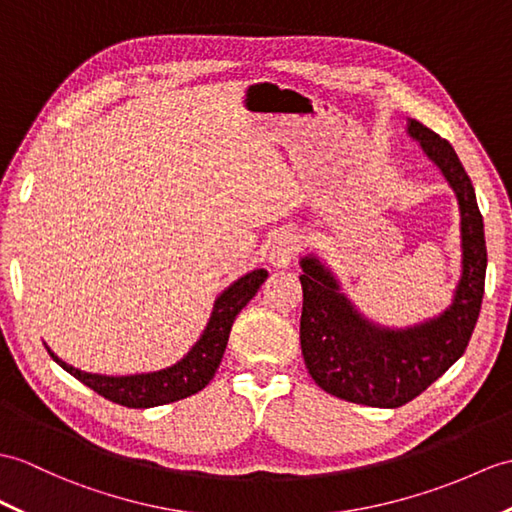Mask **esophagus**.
<instances>
[{
  "mask_svg": "<svg viewBox=\"0 0 512 512\" xmlns=\"http://www.w3.org/2000/svg\"><path fill=\"white\" fill-rule=\"evenodd\" d=\"M296 257V235L290 231H281L275 235L270 246V261L272 266L285 268L290 266Z\"/></svg>",
  "mask_w": 512,
  "mask_h": 512,
  "instance_id": "esophagus-1",
  "label": "esophagus"
}]
</instances>
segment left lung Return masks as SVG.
I'll list each match as a JSON object with an SVG mask.
<instances>
[{
	"label": "left lung",
	"mask_w": 512,
	"mask_h": 512,
	"mask_svg": "<svg viewBox=\"0 0 512 512\" xmlns=\"http://www.w3.org/2000/svg\"><path fill=\"white\" fill-rule=\"evenodd\" d=\"M408 130L443 170L460 202L462 279L449 310L403 331L375 327L353 310L314 257L301 259V349L307 371L329 395L373 408L406 406L465 353L484 296L486 240L471 178L447 139L417 120H410Z\"/></svg>",
	"instance_id": "obj_1"
}]
</instances>
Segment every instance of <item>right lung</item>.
Returning a JSON list of instances; mask_svg holds the SVG:
<instances>
[{
	"mask_svg": "<svg viewBox=\"0 0 512 512\" xmlns=\"http://www.w3.org/2000/svg\"><path fill=\"white\" fill-rule=\"evenodd\" d=\"M266 277L268 272L259 268L229 285V288L218 296L216 305H213L209 325L202 338L194 344V349L189 351L181 362L165 368V371L128 377L91 375L85 371H78V368L65 364L63 360H58L50 349H47V353H50L52 360L56 364H61L69 375H74L78 382L98 392L100 397L113 403H120V406L126 408H152L192 397L198 390L205 388L213 379V375H216L224 349H227L235 316L240 314L244 310V305L257 294Z\"/></svg>",
	"mask_w": 512,
	"mask_h": 512,
	"instance_id": "1",
	"label": "right lung"
}]
</instances>
